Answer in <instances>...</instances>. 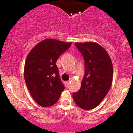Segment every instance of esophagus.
<instances>
[{
	"instance_id": "esophagus-1",
	"label": "esophagus",
	"mask_w": 133,
	"mask_h": 133,
	"mask_svg": "<svg viewBox=\"0 0 133 133\" xmlns=\"http://www.w3.org/2000/svg\"><path fill=\"white\" fill-rule=\"evenodd\" d=\"M69 85H70V81H68L66 82V87H68Z\"/></svg>"
}]
</instances>
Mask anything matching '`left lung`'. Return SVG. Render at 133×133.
<instances>
[{"label": "left lung", "instance_id": "obj_1", "mask_svg": "<svg viewBox=\"0 0 133 133\" xmlns=\"http://www.w3.org/2000/svg\"><path fill=\"white\" fill-rule=\"evenodd\" d=\"M75 44L83 56L85 75L81 87L73 93V97L79 108L92 109L100 104L111 88L112 63L107 51L98 43L86 42Z\"/></svg>", "mask_w": 133, "mask_h": 133}]
</instances>
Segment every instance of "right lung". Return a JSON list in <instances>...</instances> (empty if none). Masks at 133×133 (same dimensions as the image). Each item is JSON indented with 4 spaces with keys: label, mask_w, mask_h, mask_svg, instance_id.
I'll return each mask as SVG.
<instances>
[{
    "label": "right lung",
    "mask_w": 133,
    "mask_h": 133,
    "mask_svg": "<svg viewBox=\"0 0 133 133\" xmlns=\"http://www.w3.org/2000/svg\"><path fill=\"white\" fill-rule=\"evenodd\" d=\"M71 43L46 39L31 50L25 60L24 78L36 103L42 107L54 105L65 86L60 79L56 62Z\"/></svg>",
    "instance_id": "1"
}]
</instances>
